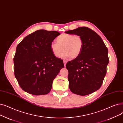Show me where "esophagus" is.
<instances>
[{
  "instance_id": "34e87169",
  "label": "esophagus",
  "mask_w": 123,
  "mask_h": 123,
  "mask_svg": "<svg viewBox=\"0 0 123 123\" xmlns=\"http://www.w3.org/2000/svg\"><path fill=\"white\" fill-rule=\"evenodd\" d=\"M63 62H64V66L65 67L66 64V63H67V61L66 60H64V61H63Z\"/></svg>"
}]
</instances>
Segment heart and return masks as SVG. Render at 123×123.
<instances>
[{"label": "heart", "mask_w": 123, "mask_h": 123, "mask_svg": "<svg viewBox=\"0 0 123 123\" xmlns=\"http://www.w3.org/2000/svg\"><path fill=\"white\" fill-rule=\"evenodd\" d=\"M57 42H52L50 48L53 55L59 57L61 53V57L71 59L76 58L80 56L83 48V40L78 35L69 34H62L57 38Z\"/></svg>", "instance_id": "obj_1"}]
</instances>
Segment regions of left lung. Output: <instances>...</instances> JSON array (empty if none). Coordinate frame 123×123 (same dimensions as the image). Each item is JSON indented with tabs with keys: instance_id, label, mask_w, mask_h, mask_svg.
<instances>
[{
	"instance_id": "left-lung-1",
	"label": "left lung",
	"mask_w": 123,
	"mask_h": 123,
	"mask_svg": "<svg viewBox=\"0 0 123 123\" xmlns=\"http://www.w3.org/2000/svg\"><path fill=\"white\" fill-rule=\"evenodd\" d=\"M81 36L82 51L79 57L67 62L69 87L73 93L86 95L99 89L106 73L108 50L101 37L87 27L65 31Z\"/></svg>"
}]
</instances>
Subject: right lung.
I'll list each match as a JSON object with an SVG mask.
<instances>
[{"mask_svg":"<svg viewBox=\"0 0 123 123\" xmlns=\"http://www.w3.org/2000/svg\"><path fill=\"white\" fill-rule=\"evenodd\" d=\"M60 35L55 31L38 30L17 46L13 58L14 75L25 92L40 95L51 91L53 80L64 66L50 48L51 43Z\"/></svg>","mask_w":123,"mask_h":123,"instance_id":"1","label":"right lung"}]
</instances>
